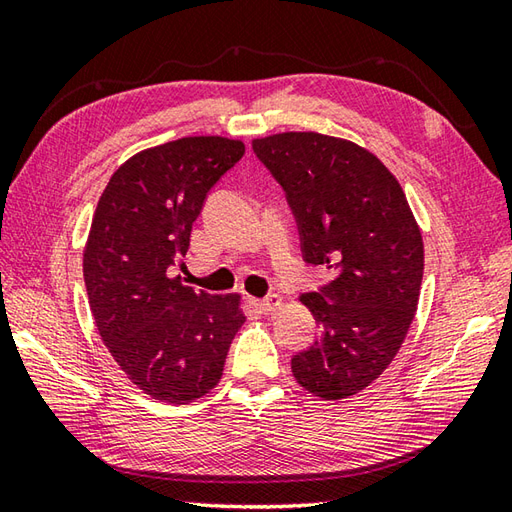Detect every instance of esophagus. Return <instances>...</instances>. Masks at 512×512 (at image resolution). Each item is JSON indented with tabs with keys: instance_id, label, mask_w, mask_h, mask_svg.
I'll return each instance as SVG.
<instances>
[{
	"instance_id": "34e87169",
	"label": "esophagus",
	"mask_w": 512,
	"mask_h": 512,
	"mask_svg": "<svg viewBox=\"0 0 512 512\" xmlns=\"http://www.w3.org/2000/svg\"><path fill=\"white\" fill-rule=\"evenodd\" d=\"M255 306L268 314V312H275V310H279L281 306H284V299H281V295H268L264 299L255 301Z\"/></svg>"
}]
</instances>
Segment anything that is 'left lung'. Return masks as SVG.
Segmentation results:
<instances>
[{
  "mask_svg": "<svg viewBox=\"0 0 512 512\" xmlns=\"http://www.w3.org/2000/svg\"><path fill=\"white\" fill-rule=\"evenodd\" d=\"M286 191L303 259L334 268L319 292L301 295L321 334L292 356L310 394L343 400L394 361L418 308L424 246L405 191L372 151L317 132L253 140Z\"/></svg>",
  "mask_w": 512,
  "mask_h": 512,
  "instance_id": "8db88e82",
  "label": "left lung"
}]
</instances>
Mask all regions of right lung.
Listing matches in <instances>:
<instances>
[{
  "label": "right lung",
  "mask_w": 512,
  "mask_h": 512,
  "mask_svg": "<svg viewBox=\"0 0 512 512\" xmlns=\"http://www.w3.org/2000/svg\"><path fill=\"white\" fill-rule=\"evenodd\" d=\"M242 156V140H171L123 162L96 204L83 250L92 317L118 367L156 400L209 394L246 321L235 292L209 295L173 277L206 193Z\"/></svg>",
  "instance_id": "add662e5"
}]
</instances>
